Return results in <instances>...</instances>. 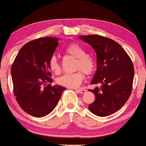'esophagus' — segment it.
I'll return each mask as SVG.
<instances>
[{"label": "esophagus", "instance_id": "1", "mask_svg": "<svg viewBox=\"0 0 146 146\" xmlns=\"http://www.w3.org/2000/svg\"><path fill=\"white\" fill-rule=\"evenodd\" d=\"M76 91H78L79 93H82V94L87 92V91L84 89H78V90H76Z\"/></svg>", "mask_w": 146, "mask_h": 146}]
</instances>
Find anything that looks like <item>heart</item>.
I'll list each match as a JSON object with an SVG mask.
<instances>
[{
  "instance_id": "1",
  "label": "heart",
  "mask_w": 146,
  "mask_h": 146,
  "mask_svg": "<svg viewBox=\"0 0 146 146\" xmlns=\"http://www.w3.org/2000/svg\"><path fill=\"white\" fill-rule=\"evenodd\" d=\"M68 55L76 58L75 70H78L73 74H64L57 79V82L63 87L68 88H77L81 84L84 80V75H91L96 68V63L94 59L86 54L85 50L77 43H72L66 46L64 50ZM49 68L53 73L58 74L61 71L60 64L55 56L51 57L49 61Z\"/></svg>"
}]
</instances>
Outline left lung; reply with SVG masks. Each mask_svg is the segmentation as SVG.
<instances>
[{"instance_id": "8db88e82", "label": "left lung", "mask_w": 146, "mask_h": 146, "mask_svg": "<svg viewBox=\"0 0 146 146\" xmlns=\"http://www.w3.org/2000/svg\"><path fill=\"white\" fill-rule=\"evenodd\" d=\"M97 53L98 68L91 84H101L89 91L95 100L89 110L98 116L105 117L121 108L131 94L134 78L132 61L124 48L107 37L93 35L80 36Z\"/></svg>"}]
</instances>
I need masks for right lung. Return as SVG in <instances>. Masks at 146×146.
Listing matches in <instances>:
<instances>
[{"label": "right lung", "instance_id": "obj_1", "mask_svg": "<svg viewBox=\"0 0 146 146\" xmlns=\"http://www.w3.org/2000/svg\"><path fill=\"white\" fill-rule=\"evenodd\" d=\"M59 38L42 37L24 44L13 63L11 77L15 100L23 111L43 117L55 108L66 88L51 86L49 61Z\"/></svg>", "mask_w": 146, "mask_h": 146}]
</instances>
